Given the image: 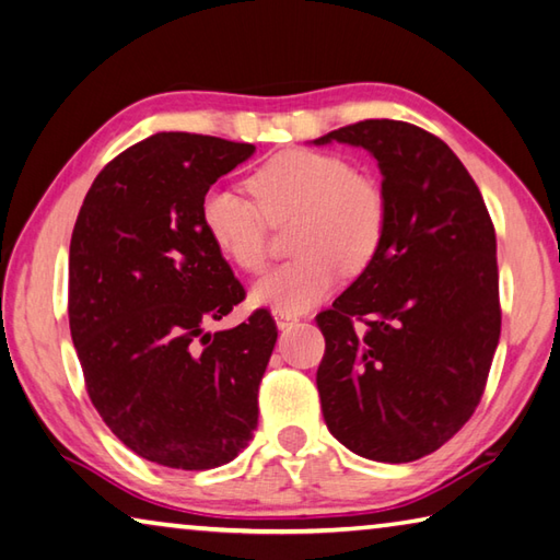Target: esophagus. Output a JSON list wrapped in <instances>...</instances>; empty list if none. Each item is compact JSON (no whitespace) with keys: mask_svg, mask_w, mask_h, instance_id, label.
<instances>
[{"mask_svg":"<svg viewBox=\"0 0 560 560\" xmlns=\"http://www.w3.org/2000/svg\"><path fill=\"white\" fill-rule=\"evenodd\" d=\"M273 320H277L279 330H287V328H291V325L299 323V315L287 313V311H273Z\"/></svg>","mask_w":560,"mask_h":560,"instance_id":"obj_1","label":"esophagus"}]
</instances>
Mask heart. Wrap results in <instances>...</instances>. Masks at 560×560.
I'll list each match as a JSON object with an SVG mask.
<instances>
[{
    "mask_svg": "<svg viewBox=\"0 0 560 560\" xmlns=\"http://www.w3.org/2000/svg\"><path fill=\"white\" fill-rule=\"evenodd\" d=\"M254 200L230 188H210L200 202L208 237L237 269L259 273L269 259V225L296 220L289 264L252 289V303L301 313L335 289L340 269H368L386 237L384 190L328 151L289 149L271 156L247 180Z\"/></svg>",
    "mask_w": 560,
    "mask_h": 560,
    "instance_id": "heart-1",
    "label": "heart"
}]
</instances>
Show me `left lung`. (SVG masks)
Wrapping results in <instances>:
<instances>
[{
    "mask_svg": "<svg viewBox=\"0 0 560 560\" xmlns=\"http://www.w3.org/2000/svg\"><path fill=\"white\" fill-rule=\"evenodd\" d=\"M332 139L377 159L389 220L374 261L315 315L323 419L352 453L411 463L451 441L482 399L502 328L494 225L431 131L364 119L315 144Z\"/></svg>",
    "mask_w": 560,
    "mask_h": 560,
    "instance_id": "1",
    "label": "left lung"
}]
</instances>
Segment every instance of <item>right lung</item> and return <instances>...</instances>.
<instances>
[{
	"instance_id": "add662e5",
	"label": "right lung",
	"mask_w": 560,
	"mask_h": 560,
	"mask_svg": "<svg viewBox=\"0 0 560 560\" xmlns=\"http://www.w3.org/2000/svg\"><path fill=\"white\" fill-rule=\"evenodd\" d=\"M254 154L245 141L161 131L100 171L70 237L68 318L90 401L129 451L210 470L249 443L277 323L212 320L245 287L212 245L202 196Z\"/></svg>"
}]
</instances>
